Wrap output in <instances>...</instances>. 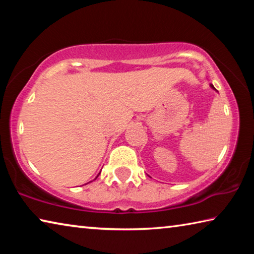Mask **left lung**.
Masks as SVG:
<instances>
[{"label":"left lung","mask_w":254,"mask_h":254,"mask_svg":"<svg viewBox=\"0 0 254 254\" xmlns=\"http://www.w3.org/2000/svg\"><path fill=\"white\" fill-rule=\"evenodd\" d=\"M212 87H213V86H212ZM213 88H214V87H213Z\"/></svg>","instance_id":"1"}]
</instances>
